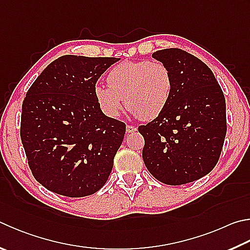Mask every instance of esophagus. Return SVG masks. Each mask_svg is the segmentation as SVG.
Wrapping results in <instances>:
<instances>
[{"instance_id":"1","label":"esophagus","mask_w":250,"mask_h":250,"mask_svg":"<svg viewBox=\"0 0 250 250\" xmlns=\"http://www.w3.org/2000/svg\"><path fill=\"white\" fill-rule=\"evenodd\" d=\"M125 130H126V132H128V133H132V132H135V131H137V128H135L134 125H126Z\"/></svg>"}]
</instances>
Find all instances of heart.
Instances as JSON below:
<instances>
[{
    "instance_id": "obj_1",
    "label": "heart",
    "mask_w": 250,
    "mask_h": 250,
    "mask_svg": "<svg viewBox=\"0 0 250 250\" xmlns=\"http://www.w3.org/2000/svg\"><path fill=\"white\" fill-rule=\"evenodd\" d=\"M108 86L95 87V99L110 118L125 106L134 117L153 120L161 116L170 101L174 81L168 66L158 61H125L113 66L107 75Z\"/></svg>"
}]
</instances>
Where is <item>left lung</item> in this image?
Returning a JSON list of instances; mask_svg holds the SVG:
<instances>
[{
	"label": "left lung",
	"instance_id": "left-lung-1",
	"mask_svg": "<svg viewBox=\"0 0 250 250\" xmlns=\"http://www.w3.org/2000/svg\"><path fill=\"white\" fill-rule=\"evenodd\" d=\"M152 57L168 66L174 89L162 115L139 126L144 164L163 184L192 183L219 162L228 129L224 94L210 67L192 54L170 48Z\"/></svg>",
	"mask_w": 250,
	"mask_h": 250
}]
</instances>
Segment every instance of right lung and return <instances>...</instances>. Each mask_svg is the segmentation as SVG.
<instances>
[{"label":"right lung","instance_id":"obj_1","mask_svg":"<svg viewBox=\"0 0 250 250\" xmlns=\"http://www.w3.org/2000/svg\"><path fill=\"white\" fill-rule=\"evenodd\" d=\"M118 60L62 56L27 92L21 106V143L36 180L50 191L81 198L106 184L125 125L102 111L94 90L102 74Z\"/></svg>","mask_w":250,"mask_h":250}]
</instances>
